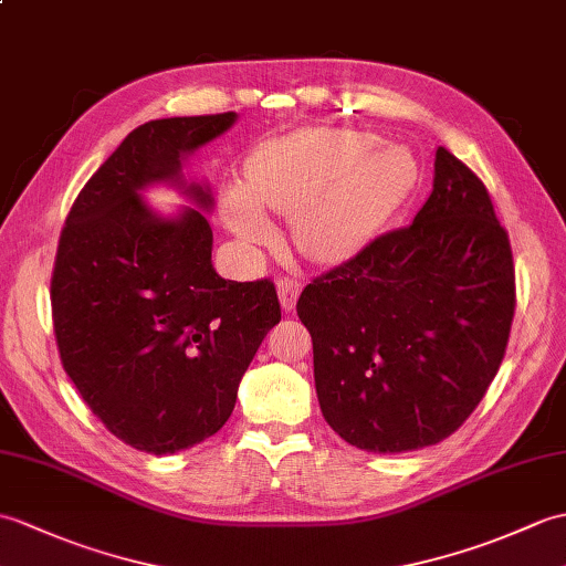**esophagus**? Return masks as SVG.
I'll return each instance as SVG.
<instances>
[{"label": "esophagus", "instance_id": "34e87169", "mask_svg": "<svg viewBox=\"0 0 566 566\" xmlns=\"http://www.w3.org/2000/svg\"><path fill=\"white\" fill-rule=\"evenodd\" d=\"M277 294H280V304L289 313L296 306V298L301 294V282L294 277H280L277 280Z\"/></svg>", "mask_w": 566, "mask_h": 566}]
</instances>
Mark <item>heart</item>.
<instances>
[{"label": "heart", "instance_id": "b5f03b06", "mask_svg": "<svg viewBox=\"0 0 566 566\" xmlns=\"http://www.w3.org/2000/svg\"><path fill=\"white\" fill-rule=\"evenodd\" d=\"M417 166L396 144L352 129H298L262 142L245 164V186L219 195L221 217L243 243H270L265 209L292 214L296 251L337 265L364 251L412 190Z\"/></svg>", "mask_w": 566, "mask_h": 566}]
</instances>
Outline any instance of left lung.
Segmentation results:
<instances>
[{
    "label": "left lung",
    "instance_id": "1",
    "mask_svg": "<svg viewBox=\"0 0 566 566\" xmlns=\"http://www.w3.org/2000/svg\"><path fill=\"white\" fill-rule=\"evenodd\" d=\"M514 306V260L490 192L439 147L410 227L371 241L296 301L325 422L371 453L451 437L499 371Z\"/></svg>",
    "mask_w": 566,
    "mask_h": 566
}]
</instances>
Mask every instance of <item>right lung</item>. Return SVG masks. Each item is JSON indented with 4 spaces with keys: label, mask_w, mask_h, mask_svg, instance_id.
<instances>
[{
    "label": "right lung",
    "mask_w": 566,
    "mask_h": 566,
    "mask_svg": "<svg viewBox=\"0 0 566 566\" xmlns=\"http://www.w3.org/2000/svg\"><path fill=\"white\" fill-rule=\"evenodd\" d=\"M235 113L164 117L129 133L78 192L60 235L50 298L62 366L117 439L170 455L217 433L262 339L280 323L274 284L223 280L212 265L207 180L188 156ZM154 185L193 205L161 216Z\"/></svg>",
    "instance_id": "1"
}]
</instances>
